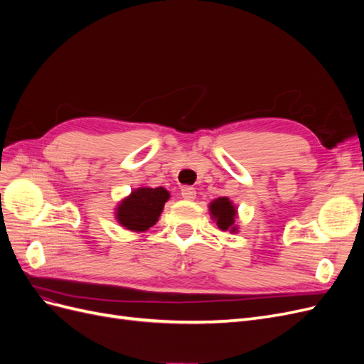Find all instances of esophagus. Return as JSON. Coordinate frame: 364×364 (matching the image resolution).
Wrapping results in <instances>:
<instances>
[{"label":"esophagus","instance_id":"34e87169","mask_svg":"<svg viewBox=\"0 0 364 364\" xmlns=\"http://www.w3.org/2000/svg\"><path fill=\"white\" fill-rule=\"evenodd\" d=\"M181 196L184 199H187V201H193V199L196 198V191L193 189V187H191V186H186V187H183V189H181Z\"/></svg>","mask_w":364,"mask_h":364}]
</instances>
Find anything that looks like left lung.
Here are the masks:
<instances>
[{
  "label": "left lung",
  "mask_w": 364,
  "mask_h": 364,
  "mask_svg": "<svg viewBox=\"0 0 364 364\" xmlns=\"http://www.w3.org/2000/svg\"><path fill=\"white\" fill-rule=\"evenodd\" d=\"M210 215L212 219L216 220L218 227L222 231L237 232L236 218H237V208L227 196H222L210 203Z\"/></svg>",
  "instance_id": "1"
}]
</instances>
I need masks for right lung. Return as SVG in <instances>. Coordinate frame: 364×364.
Wrapping results in <instances>:
<instances>
[{
    "mask_svg": "<svg viewBox=\"0 0 364 364\" xmlns=\"http://www.w3.org/2000/svg\"><path fill=\"white\" fill-rule=\"evenodd\" d=\"M168 199L165 187H137L116 207V220L130 231H146L159 220Z\"/></svg>",
    "mask_w": 364,
    "mask_h": 364,
    "instance_id": "add662e5",
    "label": "right lung"
}]
</instances>
